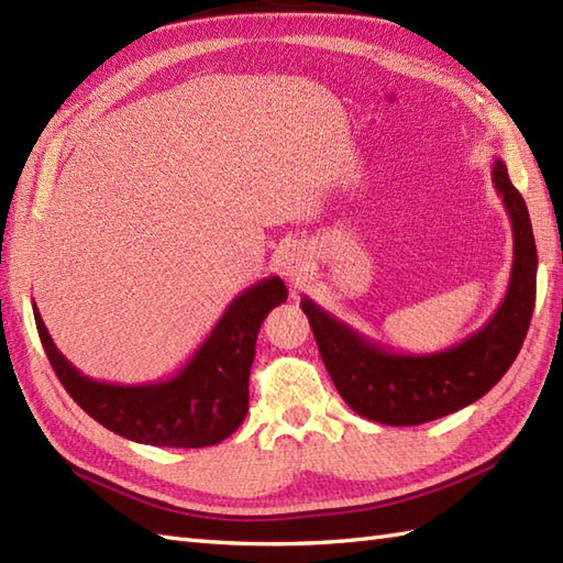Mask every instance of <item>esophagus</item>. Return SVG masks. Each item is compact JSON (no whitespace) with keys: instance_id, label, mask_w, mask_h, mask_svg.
Segmentation results:
<instances>
[{"instance_id":"esophagus-1","label":"esophagus","mask_w":563,"mask_h":563,"mask_svg":"<svg viewBox=\"0 0 563 563\" xmlns=\"http://www.w3.org/2000/svg\"><path fill=\"white\" fill-rule=\"evenodd\" d=\"M280 266H283L285 275H290V278L300 280L302 275L309 271V256L300 249H288L280 258Z\"/></svg>"}]
</instances>
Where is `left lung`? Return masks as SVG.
<instances>
[{
  "instance_id": "left-lung-1",
  "label": "left lung",
  "mask_w": 563,
  "mask_h": 563,
  "mask_svg": "<svg viewBox=\"0 0 563 563\" xmlns=\"http://www.w3.org/2000/svg\"><path fill=\"white\" fill-rule=\"evenodd\" d=\"M492 181L512 227V268L504 302L472 336L438 353H399L363 336L309 297L300 302L333 385L367 421L418 426L460 411L482 399L518 357L534 309L537 246L528 206L500 159H494Z\"/></svg>"
}]
</instances>
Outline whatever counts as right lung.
Segmentation results:
<instances>
[{
  "mask_svg": "<svg viewBox=\"0 0 563 563\" xmlns=\"http://www.w3.org/2000/svg\"><path fill=\"white\" fill-rule=\"evenodd\" d=\"M288 300L278 278H263L236 295L194 357L152 385H113L79 373L57 351L33 305L35 327L55 375L103 428L154 448H208L230 438L249 411V373L256 336L273 307Z\"/></svg>",
  "mask_w": 563,
  "mask_h": 563,
  "instance_id": "obj_1",
  "label": "right lung"
}]
</instances>
